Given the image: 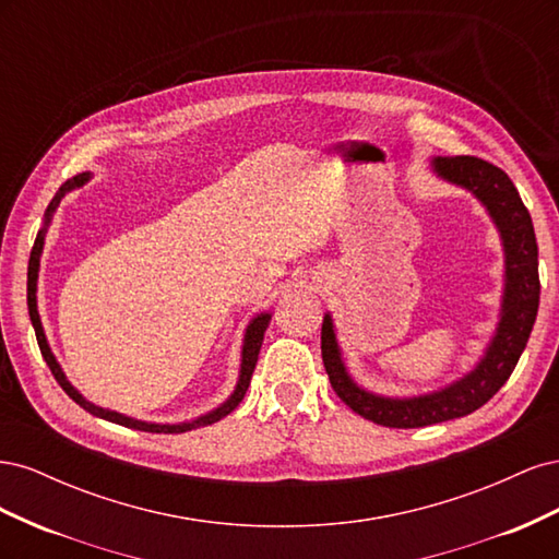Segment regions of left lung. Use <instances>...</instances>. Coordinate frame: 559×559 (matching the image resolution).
<instances>
[{
  "label": "left lung",
  "instance_id": "8db88e82",
  "mask_svg": "<svg viewBox=\"0 0 559 559\" xmlns=\"http://www.w3.org/2000/svg\"><path fill=\"white\" fill-rule=\"evenodd\" d=\"M433 170L476 195L492 214L506 249V292L497 335L480 364L443 392L417 399H382L352 382L335 343L331 317L321 324V359L333 392L349 408L389 429H417L471 415L492 399L511 378L520 354L530 341L538 310V247L532 216L501 167L476 156H438Z\"/></svg>",
  "mask_w": 559,
  "mask_h": 559
}]
</instances>
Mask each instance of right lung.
Segmentation results:
<instances>
[{"label": "right lung", "mask_w": 559, "mask_h": 559, "mask_svg": "<svg viewBox=\"0 0 559 559\" xmlns=\"http://www.w3.org/2000/svg\"><path fill=\"white\" fill-rule=\"evenodd\" d=\"M88 181V175H76L72 179H67L60 191L56 193V198L50 200V205L46 210V226L50 222V214L56 212L60 198L67 193L76 189V186H83ZM44 233L46 228H41L37 233V240H35V247H32V253H29V265H27V310H29V319H32V326H35V333H37V343H39V349H41V357L44 361L48 364L50 373H53V378L58 380V384L64 389V394L70 396L72 401H76L83 411H88L91 415L95 417H103V419H109V421H116V425L121 427H130V429H140V431H151V433H183V431H191V429H198V427H207V425H214V421H218L222 417H226L228 413H233L235 408H238L240 401L245 399L247 394V386L251 382V373L253 368H257V361H259V352H261V345H263V333L270 324V314H259L257 319L251 321L249 329H247V335H245V345H242V366H240V380H238V386H235L233 396L224 403L218 405L216 411H212L210 415H202L193 421H183V425H148V421H140V419H132V417H126L121 413H114V411H105L99 408V405H93L91 401L83 399L76 389L67 382L62 368L58 366L53 352H50L48 343H46V335H44V329H41V319H39V312H37V273H39V257H41V247H44Z\"/></svg>", "instance_id": "add662e5"}]
</instances>
